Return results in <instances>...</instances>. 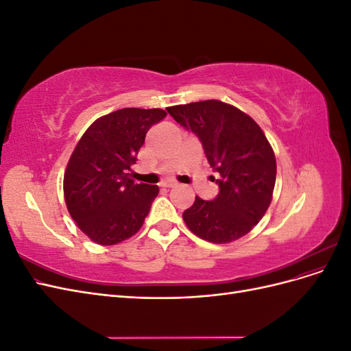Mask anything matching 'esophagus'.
<instances>
[{
  "label": "esophagus",
  "mask_w": 351,
  "mask_h": 351,
  "mask_svg": "<svg viewBox=\"0 0 351 351\" xmlns=\"http://www.w3.org/2000/svg\"><path fill=\"white\" fill-rule=\"evenodd\" d=\"M176 186H177V183H176V182H171V180H168V182H162V187L171 189V187H176Z\"/></svg>",
  "instance_id": "34e87169"
}]
</instances>
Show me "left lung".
<instances>
[{
    "label": "left lung",
    "mask_w": 351,
    "mask_h": 351,
    "mask_svg": "<svg viewBox=\"0 0 351 351\" xmlns=\"http://www.w3.org/2000/svg\"><path fill=\"white\" fill-rule=\"evenodd\" d=\"M167 111L197 136L219 187L212 200L196 196L183 212L186 226L197 237L219 244L247 234L267 212L277 177L275 155L262 129L247 114L215 99Z\"/></svg>",
    "instance_id": "1"
}]
</instances>
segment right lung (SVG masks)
<instances>
[{"mask_svg": "<svg viewBox=\"0 0 351 351\" xmlns=\"http://www.w3.org/2000/svg\"><path fill=\"white\" fill-rule=\"evenodd\" d=\"M164 110L123 108L90 124L73 151L64 174L71 218L92 241L112 246L141 230L158 186L136 184L132 165L147 130Z\"/></svg>", "mask_w": 351, "mask_h": 351, "instance_id": "1", "label": "right lung"}]
</instances>
